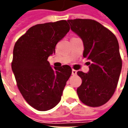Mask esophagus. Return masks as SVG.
<instances>
[{
	"instance_id": "esophagus-1",
	"label": "esophagus",
	"mask_w": 128,
	"mask_h": 128,
	"mask_svg": "<svg viewBox=\"0 0 128 128\" xmlns=\"http://www.w3.org/2000/svg\"><path fill=\"white\" fill-rule=\"evenodd\" d=\"M72 75H77V70H75L72 69Z\"/></svg>"
}]
</instances>
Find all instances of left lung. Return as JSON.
Masks as SVG:
<instances>
[{
  "label": "left lung",
  "instance_id": "1",
  "mask_svg": "<svg viewBox=\"0 0 128 128\" xmlns=\"http://www.w3.org/2000/svg\"><path fill=\"white\" fill-rule=\"evenodd\" d=\"M70 29L83 42L84 58L90 62L87 73L78 71L82 83L77 89L84 104L98 107L112 97L122 68L119 46L116 36L98 22L90 19L68 20Z\"/></svg>",
  "mask_w": 128,
  "mask_h": 128
}]
</instances>
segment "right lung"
Returning a JSON list of instances; mask_svg holds the SVG:
<instances>
[{"label":"right lung","instance_id":"obj_1","mask_svg":"<svg viewBox=\"0 0 128 128\" xmlns=\"http://www.w3.org/2000/svg\"><path fill=\"white\" fill-rule=\"evenodd\" d=\"M69 30L66 20L39 24L16 42L12 71L24 99L36 110H50L61 100L72 69L68 65L52 68L47 59Z\"/></svg>","mask_w":128,"mask_h":128}]
</instances>
